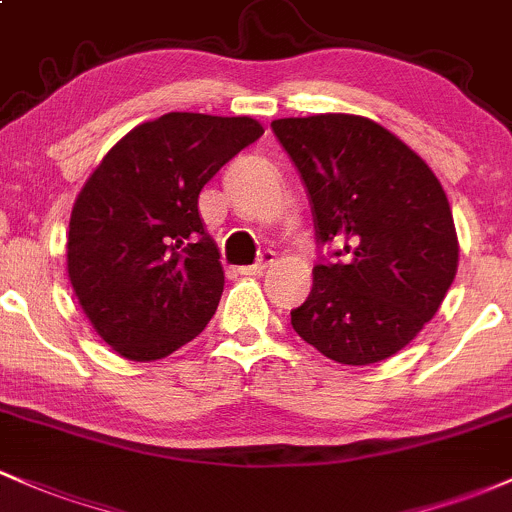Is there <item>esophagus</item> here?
<instances>
[{"label":"esophagus","instance_id":"esophagus-1","mask_svg":"<svg viewBox=\"0 0 512 512\" xmlns=\"http://www.w3.org/2000/svg\"><path fill=\"white\" fill-rule=\"evenodd\" d=\"M273 258H276V254H273V251H263V254L258 256L256 263H251V266L239 268V273H241V276H261V273L266 271L268 266H271Z\"/></svg>","mask_w":512,"mask_h":512}]
</instances>
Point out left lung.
<instances>
[{
    "mask_svg": "<svg viewBox=\"0 0 512 512\" xmlns=\"http://www.w3.org/2000/svg\"><path fill=\"white\" fill-rule=\"evenodd\" d=\"M312 205V290L290 324L327 359L368 366L398 354L442 305L459 244L430 166L381 124L354 114L276 119Z\"/></svg>",
    "mask_w": 512,
    "mask_h": 512,
    "instance_id": "obj_1",
    "label": "left lung"
}]
</instances>
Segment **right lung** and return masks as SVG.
Returning a JSON list of instances; mask_svg holds the SVG:
<instances>
[{
    "instance_id": "add662e5",
    "label": "right lung",
    "mask_w": 512,
    "mask_h": 512,
    "mask_svg": "<svg viewBox=\"0 0 512 512\" xmlns=\"http://www.w3.org/2000/svg\"><path fill=\"white\" fill-rule=\"evenodd\" d=\"M261 134L251 117L170 112L131 129L87 178L70 214L68 276L126 359H163L212 320L224 271L197 197Z\"/></svg>"
}]
</instances>
